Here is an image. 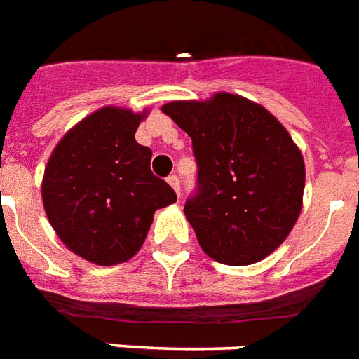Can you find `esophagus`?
<instances>
[{
  "instance_id": "esophagus-1",
  "label": "esophagus",
  "mask_w": 359,
  "mask_h": 359,
  "mask_svg": "<svg viewBox=\"0 0 359 359\" xmlns=\"http://www.w3.org/2000/svg\"><path fill=\"white\" fill-rule=\"evenodd\" d=\"M167 182L171 184V188L175 190V192H177V196H180V180H179V177H177V175H171V177L167 179Z\"/></svg>"
}]
</instances>
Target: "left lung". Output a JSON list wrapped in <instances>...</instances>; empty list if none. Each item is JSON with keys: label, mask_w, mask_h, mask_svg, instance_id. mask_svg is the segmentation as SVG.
Listing matches in <instances>:
<instances>
[{"label": "left lung", "mask_w": 359, "mask_h": 359, "mask_svg": "<svg viewBox=\"0 0 359 359\" xmlns=\"http://www.w3.org/2000/svg\"><path fill=\"white\" fill-rule=\"evenodd\" d=\"M161 112L192 139L198 192L184 215L201 249L230 266L262 261L302 209L304 159L287 129L264 106L232 93L167 102Z\"/></svg>", "instance_id": "left-lung-1"}]
</instances>
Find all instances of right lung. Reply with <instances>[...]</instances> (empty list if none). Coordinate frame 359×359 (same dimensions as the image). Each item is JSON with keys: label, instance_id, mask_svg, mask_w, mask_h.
<instances>
[{"label": "right lung", "instance_id": "right-lung-1", "mask_svg": "<svg viewBox=\"0 0 359 359\" xmlns=\"http://www.w3.org/2000/svg\"><path fill=\"white\" fill-rule=\"evenodd\" d=\"M146 114L104 106L60 139L45 167L47 219L72 253L100 266L137 255L154 213L177 201L150 171L152 150L135 140Z\"/></svg>", "mask_w": 359, "mask_h": 359}]
</instances>
